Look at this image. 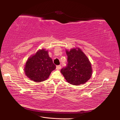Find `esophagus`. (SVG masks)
Listing matches in <instances>:
<instances>
[{
  "label": "esophagus",
  "mask_w": 120,
  "mask_h": 120,
  "mask_svg": "<svg viewBox=\"0 0 120 120\" xmlns=\"http://www.w3.org/2000/svg\"><path fill=\"white\" fill-rule=\"evenodd\" d=\"M56 69L57 70H60L61 69V66H60V65H59V66H56Z\"/></svg>",
  "instance_id": "34e87169"
}]
</instances>
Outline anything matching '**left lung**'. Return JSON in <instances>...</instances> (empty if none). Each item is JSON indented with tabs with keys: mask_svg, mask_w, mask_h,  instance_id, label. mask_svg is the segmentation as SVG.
Instances as JSON below:
<instances>
[{
	"mask_svg": "<svg viewBox=\"0 0 120 120\" xmlns=\"http://www.w3.org/2000/svg\"><path fill=\"white\" fill-rule=\"evenodd\" d=\"M68 56L67 66L61 70L65 79L73 85L84 84L92 77V64L82 51L74 48L66 50Z\"/></svg>",
	"mask_w": 120,
	"mask_h": 120,
	"instance_id": "1",
	"label": "left lung"
}]
</instances>
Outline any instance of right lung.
Returning <instances> with one entry per match:
<instances>
[{"mask_svg": "<svg viewBox=\"0 0 120 120\" xmlns=\"http://www.w3.org/2000/svg\"><path fill=\"white\" fill-rule=\"evenodd\" d=\"M48 53V50L42 49L28 58L24 67V72L28 78L36 82H40L49 78L56 66Z\"/></svg>", "mask_w": 120, "mask_h": 120, "instance_id": "right-lung-1", "label": "right lung"}]
</instances>
